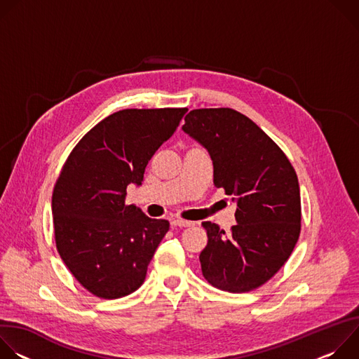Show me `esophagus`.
Listing matches in <instances>:
<instances>
[{"instance_id": "esophagus-1", "label": "esophagus", "mask_w": 359, "mask_h": 359, "mask_svg": "<svg viewBox=\"0 0 359 359\" xmlns=\"http://www.w3.org/2000/svg\"><path fill=\"white\" fill-rule=\"evenodd\" d=\"M172 226L173 227H189V226H193V223L183 220V219H175V220H172Z\"/></svg>"}]
</instances>
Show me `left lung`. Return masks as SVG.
<instances>
[{
    "label": "left lung",
    "mask_w": 359,
    "mask_h": 359,
    "mask_svg": "<svg viewBox=\"0 0 359 359\" xmlns=\"http://www.w3.org/2000/svg\"><path fill=\"white\" fill-rule=\"evenodd\" d=\"M182 129L210 153L215 186L237 201L230 234L204 222L201 273L213 287L248 292L285 264L301 231L297 173L280 146L231 108L193 109Z\"/></svg>",
    "instance_id": "left-lung-1"
}]
</instances>
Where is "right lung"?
<instances>
[{"mask_svg": "<svg viewBox=\"0 0 359 359\" xmlns=\"http://www.w3.org/2000/svg\"><path fill=\"white\" fill-rule=\"evenodd\" d=\"M186 112H115L76 143L61 169L53 193L57 250L75 280L95 297L129 295L146 278L170 224L126 204V187L142 184L149 161Z\"/></svg>", "mask_w": 359, "mask_h": 359, "instance_id": "1", "label": "right lung"}]
</instances>
